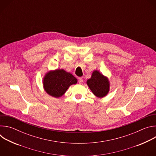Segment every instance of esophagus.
<instances>
[{"label": "esophagus", "instance_id": "1", "mask_svg": "<svg viewBox=\"0 0 156 156\" xmlns=\"http://www.w3.org/2000/svg\"><path fill=\"white\" fill-rule=\"evenodd\" d=\"M78 83H79V84H82L83 83V80L82 78H78Z\"/></svg>", "mask_w": 156, "mask_h": 156}]
</instances>
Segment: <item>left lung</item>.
I'll return each instance as SVG.
<instances>
[{
  "mask_svg": "<svg viewBox=\"0 0 156 156\" xmlns=\"http://www.w3.org/2000/svg\"><path fill=\"white\" fill-rule=\"evenodd\" d=\"M86 83L93 93L99 98L105 96L108 93L110 84L108 78L97 70L93 72L91 78Z\"/></svg>",
  "mask_w": 156,
  "mask_h": 156,
  "instance_id": "1",
  "label": "left lung"
}]
</instances>
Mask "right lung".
Listing matches in <instances>:
<instances>
[{"instance_id":"obj_1","label":"right lung","mask_w":156,"mask_h":156,"mask_svg":"<svg viewBox=\"0 0 156 156\" xmlns=\"http://www.w3.org/2000/svg\"><path fill=\"white\" fill-rule=\"evenodd\" d=\"M77 83V79L64 70H55L48 72L43 80L44 88L46 93L54 98H59L70 86Z\"/></svg>"}]
</instances>
